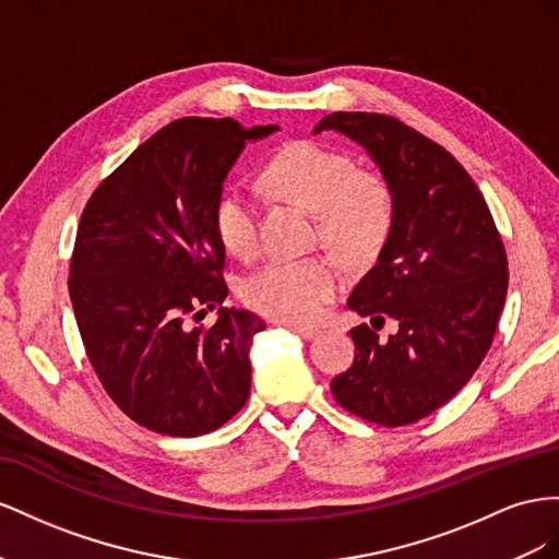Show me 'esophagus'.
I'll return each instance as SVG.
<instances>
[{"mask_svg": "<svg viewBox=\"0 0 559 559\" xmlns=\"http://www.w3.org/2000/svg\"><path fill=\"white\" fill-rule=\"evenodd\" d=\"M285 328L293 330L295 334H299L301 340H316L318 334H321V330L313 328V325H295V323H288V325H285Z\"/></svg>", "mask_w": 559, "mask_h": 559, "instance_id": "obj_1", "label": "esophagus"}]
</instances>
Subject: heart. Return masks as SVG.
I'll return each instance as SVG.
<instances>
[{
    "label": "heart",
    "mask_w": 559,
    "mask_h": 559,
    "mask_svg": "<svg viewBox=\"0 0 559 559\" xmlns=\"http://www.w3.org/2000/svg\"><path fill=\"white\" fill-rule=\"evenodd\" d=\"M264 180L318 215L328 246L365 258L386 238L389 187L377 175L362 173L346 152L311 140L293 142L269 158ZM213 225L231 254L250 258L260 248L258 197L238 182L222 187L213 203ZM344 281V266L332 258L274 260L241 283V297L276 321L307 323L325 311Z\"/></svg>",
    "instance_id": "heart-1"
}]
</instances>
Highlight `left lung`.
I'll return each instance as SVG.
<instances>
[{
  "instance_id": "8db88e82",
  "label": "left lung",
  "mask_w": 559,
  "mask_h": 559,
  "mask_svg": "<svg viewBox=\"0 0 559 559\" xmlns=\"http://www.w3.org/2000/svg\"><path fill=\"white\" fill-rule=\"evenodd\" d=\"M321 131L358 142L391 194L384 248L346 301L370 325L350 330L356 358L332 379L334 401L372 424H414L452 401L487 356L508 290L501 236L464 166L403 121L334 111ZM386 322L396 325L389 338L378 334Z\"/></svg>"
}]
</instances>
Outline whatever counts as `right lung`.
<instances>
[{"mask_svg": "<svg viewBox=\"0 0 559 559\" xmlns=\"http://www.w3.org/2000/svg\"><path fill=\"white\" fill-rule=\"evenodd\" d=\"M278 126L185 117L164 126L93 191L79 219L70 299L100 384L164 436L227 424L250 395V346L264 321L227 309L213 203L246 142ZM219 306L211 329L191 326Z\"/></svg>", "mask_w": 559, "mask_h": 559, "instance_id": "obj_1", "label": "right lung"}]
</instances>
